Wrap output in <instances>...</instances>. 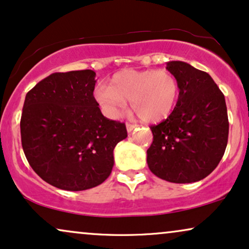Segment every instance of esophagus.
Masks as SVG:
<instances>
[{"mask_svg":"<svg viewBox=\"0 0 249 249\" xmlns=\"http://www.w3.org/2000/svg\"><path fill=\"white\" fill-rule=\"evenodd\" d=\"M125 127H127V130H128V133H131V131H133L135 128L137 127V124H129V122H127V124H125Z\"/></svg>","mask_w":249,"mask_h":249,"instance_id":"esophagus-1","label":"esophagus"}]
</instances>
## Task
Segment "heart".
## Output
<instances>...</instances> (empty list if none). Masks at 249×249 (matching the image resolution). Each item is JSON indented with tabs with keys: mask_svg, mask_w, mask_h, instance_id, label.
<instances>
[{
	"mask_svg": "<svg viewBox=\"0 0 249 249\" xmlns=\"http://www.w3.org/2000/svg\"><path fill=\"white\" fill-rule=\"evenodd\" d=\"M179 83L167 70H124L110 84H101L94 97L104 114L119 118L127 108V100L141 119L158 122L167 118L179 98Z\"/></svg>",
	"mask_w": 249,
	"mask_h": 249,
	"instance_id": "b5f03b06",
	"label": "heart"
}]
</instances>
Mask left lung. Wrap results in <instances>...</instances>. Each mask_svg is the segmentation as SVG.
<instances>
[{
    "label": "left lung",
    "instance_id": "left-lung-1",
    "mask_svg": "<svg viewBox=\"0 0 249 249\" xmlns=\"http://www.w3.org/2000/svg\"><path fill=\"white\" fill-rule=\"evenodd\" d=\"M166 69L178 79L179 98L168 118L150 127L146 161L162 180L196 182L217 167L228 145L225 98L208 72L181 61H170Z\"/></svg>",
    "mask_w": 249,
    "mask_h": 249
}]
</instances>
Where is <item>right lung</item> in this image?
<instances>
[{"label": "right lung", "mask_w": 249, "mask_h": 249, "mask_svg": "<svg viewBox=\"0 0 249 249\" xmlns=\"http://www.w3.org/2000/svg\"><path fill=\"white\" fill-rule=\"evenodd\" d=\"M94 77L90 69L54 72L26 93L21 146L33 171L56 188L103 183L114 165L113 150L127 137L124 124L101 114Z\"/></svg>", "instance_id": "1"}]
</instances>
